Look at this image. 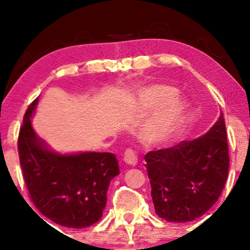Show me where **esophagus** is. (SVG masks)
<instances>
[{
	"label": "esophagus",
	"instance_id": "obj_1",
	"mask_svg": "<svg viewBox=\"0 0 250 250\" xmlns=\"http://www.w3.org/2000/svg\"><path fill=\"white\" fill-rule=\"evenodd\" d=\"M124 161L126 164H129V166H134V164H137L138 159L135 152L132 149H130V147L125 149L124 154Z\"/></svg>",
	"mask_w": 250,
	"mask_h": 250
}]
</instances>
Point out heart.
<instances>
[{
	"mask_svg": "<svg viewBox=\"0 0 250 250\" xmlns=\"http://www.w3.org/2000/svg\"><path fill=\"white\" fill-rule=\"evenodd\" d=\"M175 92L176 90L174 88L164 86V84H156L142 92L141 100L146 105H161L169 101L174 97ZM184 110V101L181 98H173L167 105V108L160 113L156 124L146 130L147 140L159 142L170 137L179 125Z\"/></svg>",
	"mask_w": 250,
	"mask_h": 250,
	"instance_id": "1",
	"label": "heart"
}]
</instances>
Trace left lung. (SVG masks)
<instances>
[{"mask_svg":"<svg viewBox=\"0 0 250 250\" xmlns=\"http://www.w3.org/2000/svg\"><path fill=\"white\" fill-rule=\"evenodd\" d=\"M145 160L158 216L173 223L201 217L217 202L227 180L229 154L224 115L202 137L147 152Z\"/></svg>","mask_w":250,"mask_h":250,"instance_id":"left-lung-1","label":"left lung"}]
</instances>
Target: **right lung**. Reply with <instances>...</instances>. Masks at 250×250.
<instances>
[{
    "mask_svg": "<svg viewBox=\"0 0 250 250\" xmlns=\"http://www.w3.org/2000/svg\"><path fill=\"white\" fill-rule=\"evenodd\" d=\"M39 103L28 105L20 129L21 168L33 204L42 215L68 228L89 227L103 216L107 191L119 174L115 154H59L47 149L31 124Z\"/></svg>",
    "mask_w": 250,
    "mask_h": 250,
    "instance_id": "right-lung-1",
    "label": "right lung"
}]
</instances>
